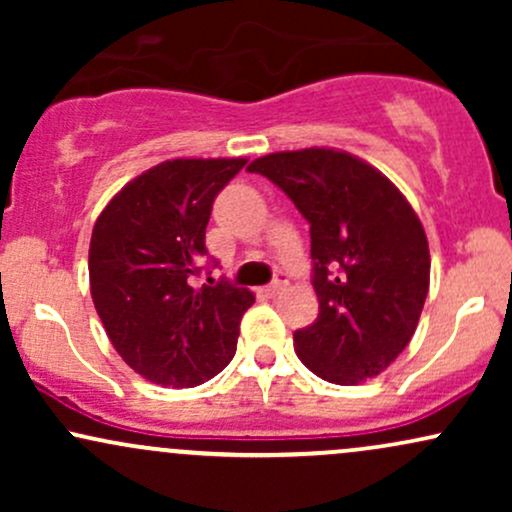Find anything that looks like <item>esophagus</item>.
I'll use <instances>...</instances> for the list:
<instances>
[{
  "label": "esophagus",
  "instance_id": "obj_1",
  "mask_svg": "<svg viewBox=\"0 0 512 512\" xmlns=\"http://www.w3.org/2000/svg\"><path fill=\"white\" fill-rule=\"evenodd\" d=\"M286 286H289V279H286L284 274H279V276H276V279L272 281V284H269L267 289H264V291H267V296H279V293L284 291Z\"/></svg>",
  "mask_w": 512,
  "mask_h": 512
}]
</instances>
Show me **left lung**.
<instances>
[{"mask_svg":"<svg viewBox=\"0 0 512 512\" xmlns=\"http://www.w3.org/2000/svg\"><path fill=\"white\" fill-rule=\"evenodd\" d=\"M289 195L310 223L320 313L296 330L298 358L317 378H375L414 337L431 281L419 216L380 170L337 149L279 151L248 166Z\"/></svg>","mask_w":512,"mask_h":512,"instance_id":"left-lung-1","label":"left lung"}]
</instances>
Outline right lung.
Returning <instances> with one entry per match:
<instances>
[{
  "instance_id": "1",
  "label": "right lung",
  "mask_w": 512,
  "mask_h": 512,
  "mask_svg": "<svg viewBox=\"0 0 512 512\" xmlns=\"http://www.w3.org/2000/svg\"><path fill=\"white\" fill-rule=\"evenodd\" d=\"M248 158H173L127 182L96 219L91 298L134 373L163 387L207 383L236 354L255 303L226 279L195 286L211 204ZM216 267V264H214Z\"/></svg>"
}]
</instances>
